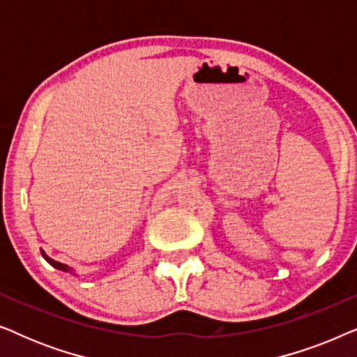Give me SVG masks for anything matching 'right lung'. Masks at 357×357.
<instances>
[{
	"instance_id": "obj_1",
	"label": "right lung",
	"mask_w": 357,
	"mask_h": 357,
	"mask_svg": "<svg viewBox=\"0 0 357 357\" xmlns=\"http://www.w3.org/2000/svg\"><path fill=\"white\" fill-rule=\"evenodd\" d=\"M42 257L45 258V260L50 263V265L53 266V268H56V270H61V271H66V273H73V268H70L68 265H65V263H60V261H56V260H53V258H50L47 255L45 252L42 250Z\"/></svg>"
}]
</instances>
